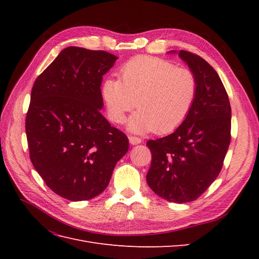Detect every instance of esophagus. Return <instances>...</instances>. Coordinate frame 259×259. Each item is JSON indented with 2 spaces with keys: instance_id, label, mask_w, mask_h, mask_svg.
Returning a JSON list of instances; mask_svg holds the SVG:
<instances>
[{
  "instance_id": "1",
  "label": "esophagus",
  "mask_w": 259,
  "mask_h": 259,
  "mask_svg": "<svg viewBox=\"0 0 259 259\" xmlns=\"http://www.w3.org/2000/svg\"><path fill=\"white\" fill-rule=\"evenodd\" d=\"M128 140H130V144L133 145V146L138 145V144L142 143V139H140L139 137H136V136H130Z\"/></svg>"
}]
</instances>
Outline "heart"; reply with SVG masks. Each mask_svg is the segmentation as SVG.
I'll return each mask as SVG.
<instances>
[{"label": "heart", "instance_id": "obj_1", "mask_svg": "<svg viewBox=\"0 0 259 259\" xmlns=\"http://www.w3.org/2000/svg\"><path fill=\"white\" fill-rule=\"evenodd\" d=\"M197 90V80L189 69L158 57L137 56L121 68L120 81L104 82L103 96L114 123H123L137 104L139 110L131 117L128 130L165 134L185 121Z\"/></svg>", "mask_w": 259, "mask_h": 259}]
</instances>
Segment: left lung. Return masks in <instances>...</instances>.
<instances>
[{"mask_svg": "<svg viewBox=\"0 0 259 259\" xmlns=\"http://www.w3.org/2000/svg\"><path fill=\"white\" fill-rule=\"evenodd\" d=\"M178 56L195 76L197 97L174 133L147 142L152 154L147 183L162 199L182 204L197 200L221 173L231 139V107L207 61L187 51Z\"/></svg>", "mask_w": 259, "mask_h": 259, "instance_id": "left-lung-1", "label": "left lung"}]
</instances>
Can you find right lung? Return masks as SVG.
<instances>
[{"instance_id": "add662e5", "label": "right lung", "mask_w": 259, "mask_h": 259, "mask_svg": "<svg viewBox=\"0 0 259 259\" xmlns=\"http://www.w3.org/2000/svg\"><path fill=\"white\" fill-rule=\"evenodd\" d=\"M116 59L69 46L33 84L26 117L30 159L50 189L67 200L103 192L128 150L126 135L100 112L103 75Z\"/></svg>"}]
</instances>
